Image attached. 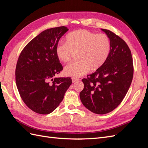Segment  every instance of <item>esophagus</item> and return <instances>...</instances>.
Wrapping results in <instances>:
<instances>
[{
    "label": "esophagus",
    "instance_id": "1",
    "mask_svg": "<svg viewBox=\"0 0 148 148\" xmlns=\"http://www.w3.org/2000/svg\"><path fill=\"white\" fill-rule=\"evenodd\" d=\"M71 79H72V82L73 83H75V82H78V80H79L78 78H71Z\"/></svg>",
    "mask_w": 148,
    "mask_h": 148
}]
</instances>
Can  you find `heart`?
Returning a JSON list of instances; mask_svg holds the SVG:
<instances>
[{
	"label": "heart",
	"mask_w": 148,
	"mask_h": 148,
	"mask_svg": "<svg viewBox=\"0 0 148 148\" xmlns=\"http://www.w3.org/2000/svg\"><path fill=\"white\" fill-rule=\"evenodd\" d=\"M110 44L105 34H96L88 30H77L66 36V42H61L56 48V54L60 61L70 60L73 53H77L78 61L66 65V76L79 77L89 70L95 71L104 64L109 56Z\"/></svg>",
	"instance_id": "1"
}]
</instances>
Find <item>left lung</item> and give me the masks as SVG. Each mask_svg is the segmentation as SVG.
Returning a JSON list of instances; mask_svg holds the SVG:
<instances>
[{"label":"left lung","instance_id":"left-lung-1","mask_svg":"<svg viewBox=\"0 0 148 148\" xmlns=\"http://www.w3.org/2000/svg\"><path fill=\"white\" fill-rule=\"evenodd\" d=\"M110 40L107 60L95 73L83 78L79 94L83 106L93 113L106 114L122 102L130 86L133 64L130 50L123 40L112 31L101 29Z\"/></svg>","mask_w":148,"mask_h":148}]
</instances>
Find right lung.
Returning <instances> with one entry per match:
<instances>
[{
  "mask_svg": "<svg viewBox=\"0 0 148 148\" xmlns=\"http://www.w3.org/2000/svg\"><path fill=\"white\" fill-rule=\"evenodd\" d=\"M65 26L42 31L25 46L18 60L15 81L22 100L39 114H49L63 100L72 83L70 77L57 78L63 67L56 54Z\"/></svg>",
  "mask_w": 148,
  "mask_h": 148,
  "instance_id": "right-lung-1",
  "label": "right lung"
}]
</instances>
